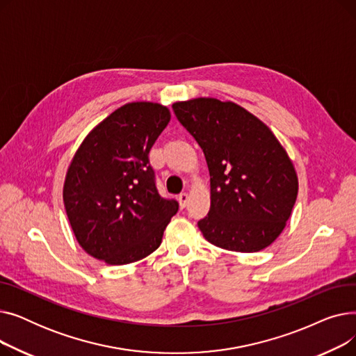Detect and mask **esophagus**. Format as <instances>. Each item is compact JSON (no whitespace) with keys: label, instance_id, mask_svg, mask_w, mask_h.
Instances as JSON below:
<instances>
[{"label":"esophagus","instance_id":"34e87169","mask_svg":"<svg viewBox=\"0 0 356 356\" xmlns=\"http://www.w3.org/2000/svg\"><path fill=\"white\" fill-rule=\"evenodd\" d=\"M177 200H179L180 208H181V209H184L186 207H188V202H189V195H188V193H180V195H179V197H177Z\"/></svg>","mask_w":356,"mask_h":356}]
</instances>
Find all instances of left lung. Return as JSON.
I'll return each instance as SVG.
<instances>
[{
	"mask_svg": "<svg viewBox=\"0 0 356 356\" xmlns=\"http://www.w3.org/2000/svg\"><path fill=\"white\" fill-rule=\"evenodd\" d=\"M173 111L209 168L211 209L197 222L203 236L236 252L273 244L298 191L294 165L273 131L242 106L215 98L176 102Z\"/></svg>",
	"mask_w": 356,
	"mask_h": 356,
	"instance_id": "left-lung-1",
	"label": "left lung"
}]
</instances>
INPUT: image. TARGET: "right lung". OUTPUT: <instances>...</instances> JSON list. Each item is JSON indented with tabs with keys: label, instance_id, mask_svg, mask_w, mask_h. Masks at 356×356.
I'll return each instance as SVG.
<instances>
[{
	"label": "right lung",
	"instance_id": "obj_1",
	"mask_svg": "<svg viewBox=\"0 0 356 356\" xmlns=\"http://www.w3.org/2000/svg\"><path fill=\"white\" fill-rule=\"evenodd\" d=\"M170 121L160 104L131 102L86 136L67 168L63 202L79 245L109 266L154 252L179 203L156 188L148 153Z\"/></svg>",
	"mask_w": 356,
	"mask_h": 356
}]
</instances>
